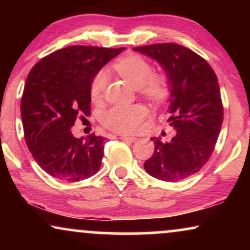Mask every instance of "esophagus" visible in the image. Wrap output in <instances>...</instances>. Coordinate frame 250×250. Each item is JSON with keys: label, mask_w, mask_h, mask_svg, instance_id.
<instances>
[{"label": "esophagus", "mask_w": 250, "mask_h": 250, "mask_svg": "<svg viewBox=\"0 0 250 250\" xmlns=\"http://www.w3.org/2000/svg\"><path fill=\"white\" fill-rule=\"evenodd\" d=\"M122 140H124V141H129V142H135L136 141V138L134 136H129V135H121L119 136Z\"/></svg>", "instance_id": "esophagus-1"}]
</instances>
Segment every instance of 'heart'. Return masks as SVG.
Here are the masks:
<instances>
[{
    "label": "heart",
    "instance_id": "1",
    "mask_svg": "<svg viewBox=\"0 0 250 250\" xmlns=\"http://www.w3.org/2000/svg\"><path fill=\"white\" fill-rule=\"evenodd\" d=\"M121 76L140 93L155 104H163L168 98L170 81L165 73H153L152 64L146 58L132 53L122 57L114 64ZM108 84V74L100 70L92 78L90 95L92 101L99 102L104 98ZM149 116V109L142 104L115 105L104 112L101 123L104 127L121 133H135Z\"/></svg>",
    "mask_w": 250,
    "mask_h": 250
}]
</instances>
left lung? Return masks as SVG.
<instances>
[{"instance_id": "8db88e82", "label": "left lung", "mask_w": 250, "mask_h": 250, "mask_svg": "<svg viewBox=\"0 0 250 250\" xmlns=\"http://www.w3.org/2000/svg\"><path fill=\"white\" fill-rule=\"evenodd\" d=\"M162 64L170 81L169 142L152 138L155 151L146 172L165 182H177L199 172L209 160L223 123L220 85L210 64L188 47L157 43L134 47Z\"/></svg>"}]
</instances>
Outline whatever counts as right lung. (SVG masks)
Masks as SVG:
<instances>
[{
    "instance_id": "obj_1",
    "label": "right lung",
    "mask_w": 250,
    "mask_h": 250,
    "mask_svg": "<svg viewBox=\"0 0 250 250\" xmlns=\"http://www.w3.org/2000/svg\"><path fill=\"white\" fill-rule=\"evenodd\" d=\"M124 47L71 45L44 57L29 71L20 102L26 145L41 168L68 182L98 173L105 139L71 134L78 117L91 115L94 75Z\"/></svg>"
}]
</instances>
